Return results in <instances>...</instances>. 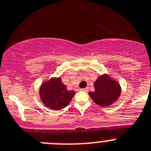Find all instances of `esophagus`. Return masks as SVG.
Masks as SVG:
<instances>
[{
  "label": "esophagus",
  "instance_id": "34e87169",
  "mask_svg": "<svg viewBox=\"0 0 151 151\" xmlns=\"http://www.w3.org/2000/svg\"><path fill=\"white\" fill-rule=\"evenodd\" d=\"M81 91H83V92H85V93H88V88H82L80 89Z\"/></svg>",
  "mask_w": 151,
  "mask_h": 151
}]
</instances>
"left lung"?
<instances>
[{
    "label": "left lung",
    "instance_id": "8db88e82",
    "mask_svg": "<svg viewBox=\"0 0 151 151\" xmlns=\"http://www.w3.org/2000/svg\"><path fill=\"white\" fill-rule=\"evenodd\" d=\"M94 87L95 91L88 94L96 104L102 107H109L115 103L122 93L121 85L118 81L106 73L97 77Z\"/></svg>",
    "mask_w": 151,
    "mask_h": 151
}]
</instances>
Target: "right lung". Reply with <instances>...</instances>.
Wrapping results in <instances>:
<instances>
[{"mask_svg":"<svg viewBox=\"0 0 151 151\" xmlns=\"http://www.w3.org/2000/svg\"><path fill=\"white\" fill-rule=\"evenodd\" d=\"M68 90L61 77H52L44 81L39 88V96L45 106L53 110H61L67 106L75 95Z\"/></svg>","mask_w":151,"mask_h":151,"instance_id":"obj_1","label":"right lung"}]
</instances>
